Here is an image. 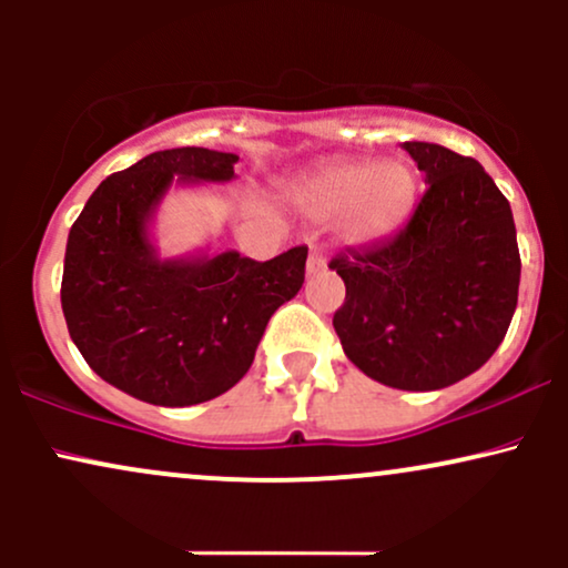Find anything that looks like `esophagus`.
<instances>
[{
  "mask_svg": "<svg viewBox=\"0 0 568 568\" xmlns=\"http://www.w3.org/2000/svg\"><path fill=\"white\" fill-rule=\"evenodd\" d=\"M325 270V256L321 251H312L310 258H306V275H317V272Z\"/></svg>",
  "mask_w": 568,
  "mask_h": 568,
  "instance_id": "34e87169",
  "label": "esophagus"
}]
</instances>
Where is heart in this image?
<instances>
[{
	"mask_svg": "<svg viewBox=\"0 0 568 568\" xmlns=\"http://www.w3.org/2000/svg\"><path fill=\"white\" fill-rule=\"evenodd\" d=\"M416 173L403 160L334 162L293 189L304 216L331 221L349 243H374L393 234L416 202Z\"/></svg>",
	"mask_w": 568,
	"mask_h": 568,
	"instance_id": "b5f03b06",
	"label": "heart"
}]
</instances>
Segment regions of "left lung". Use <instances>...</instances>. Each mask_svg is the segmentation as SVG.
I'll return each instance as SVG.
<instances>
[{"instance_id":"obj_1","label":"left lung","mask_w":568,"mask_h":568,"mask_svg":"<svg viewBox=\"0 0 568 568\" xmlns=\"http://www.w3.org/2000/svg\"><path fill=\"white\" fill-rule=\"evenodd\" d=\"M427 192L395 237L331 258L347 285L344 355L395 389H443L478 371L510 328L520 253L510 202L478 160L406 141Z\"/></svg>"}]
</instances>
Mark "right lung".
I'll use <instances>...</instances> for the list:
<instances>
[{"instance_id": "right-lung-1", "label": "right lung", "mask_w": 568, "mask_h": 568, "mask_svg": "<svg viewBox=\"0 0 568 568\" xmlns=\"http://www.w3.org/2000/svg\"><path fill=\"white\" fill-rule=\"evenodd\" d=\"M237 160L202 146L149 154L101 181L69 232L61 306L71 342L103 382L152 406H194L232 389L270 317L304 283V245L270 262L154 251L149 221L173 181L224 184Z\"/></svg>"}]
</instances>
